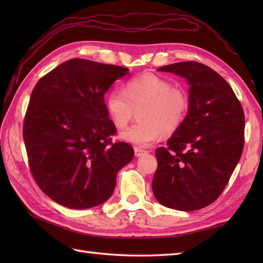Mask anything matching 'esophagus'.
Instances as JSON below:
<instances>
[{
  "instance_id": "34e87169",
  "label": "esophagus",
  "mask_w": 263,
  "mask_h": 263,
  "mask_svg": "<svg viewBox=\"0 0 263 263\" xmlns=\"http://www.w3.org/2000/svg\"><path fill=\"white\" fill-rule=\"evenodd\" d=\"M148 152L147 150H143V149H140V148H135V155H136V157H140V156H142V155H144V154H147Z\"/></svg>"
}]
</instances>
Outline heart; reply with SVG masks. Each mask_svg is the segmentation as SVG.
Instances as JSON below:
<instances>
[{
    "label": "heart",
    "mask_w": 263,
    "mask_h": 263,
    "mask_svg": "<svg viewBox=\"0 0 263 263\" xmlns=\"http://www.w3.org/2000/svg\"><path fill=\"white\" fill-rule=\"evenodd\" d=\"M106 111L113 125L122 130L139 111L137 124L121 133L126 142L148 147L161 135L176 132L185 121L190 108L187 93L154 73L127 80L122 91L111 90L105 99Z\"/></svg>",
    "instance_id": "1"
}]
</instances>
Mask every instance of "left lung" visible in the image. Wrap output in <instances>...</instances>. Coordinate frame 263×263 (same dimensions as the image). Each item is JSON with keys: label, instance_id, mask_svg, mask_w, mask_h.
<instances>
[{"label": "left lung", "instance_id": "8db88e82", "mask_svg": "<svg viewBox=\"0 0 263 263\" xmlns=\"http://www.w3.org/2000/svg\"><path fill=\"white\" fill-rule=\"evenodd\" d=\"M158 71L185 78L190 108L167 147L155 152V198L175 210L202 209L224 191L242 156V105L224 78L202 63L178 62Z\"/></svg>", "mask_w": 263, "mask_h": 263}]
</instances>
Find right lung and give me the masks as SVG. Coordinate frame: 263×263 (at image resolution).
Masks as SVG:
<instances>
[{
    "label": "right lung",
    "instance_id": "add662e5",
    "mask_svg": "<svg viewBox=\"0 0 263 263\" xmlns=\"http://www.w3.org/2000/svg\"><path fill=\"white\" fill-rule=\"evenodd\" d=\"M127 71L72 59L33 88L22 128L28 163L39 189L59 204L87 209L105 202L117 172L133 159L130 144L111 141L116 127L104 102Z\"/></svg>",
    "mask_w": 263,
    "mask_h": 263
}]
</instances>
